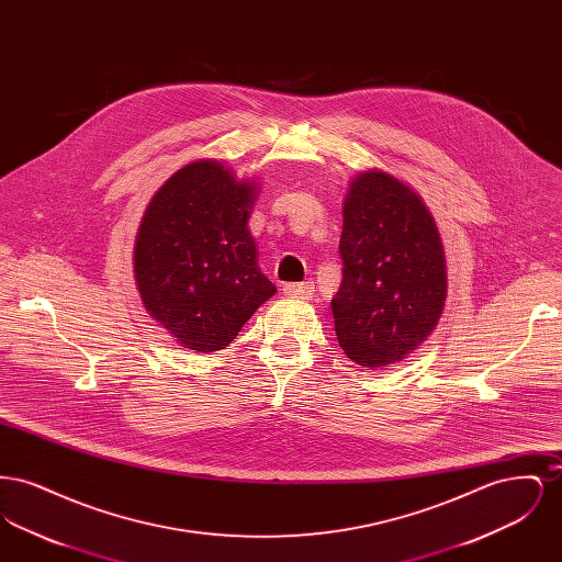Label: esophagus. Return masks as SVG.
<instances>
[{
  "label": "esophagus",
  "instance_id": "1",
  "mask_svg": "<svg viewBox=\"0 0 562 562\" xmlns=\"http://www.w3.org/2000/svg\"><path fill=\"white\" fill-rule=\"evenodd\" d=\"M284 293L299 299H312L314 296V282H296V284H284Z\"/></svg>",
  "mask_w": 562,
  "mask_h": 562
}]
</instances>
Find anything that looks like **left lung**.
<instances>
[{
  "label": "left lung",
  "instance_id": "left-lung-1",
  "mask_svg": "<svg viewBox=\"0 0 562 562\" xmlns=\"http://www.w3.org/2000/svg\"><path fill=\"white\" fill-rule=\"evenodd\" d=\"M344 280L330 301L351 362L379 371L419 348L442 316L447 259L424 200L369 168L349 181L339 241Z\"/></svg>",
  "mask_w": 562,
  "mask_h": 562
}]
</instances>
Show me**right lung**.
I'll use <instances>...</instances> for the list:
<instances>
[{"label": "right lung", "instance_id": "add662e5", "mask_svg": "<svg viewBox=\"0 0 562 562\" xmlns=\"http://www.w3.org/2000/svg\"><path fill=\"white\" fill-rule=\"evenodd\" d=\"M257 195L252 179L202 158L179 168L147 204L134 280L147 314L179 346L198 353L229 346L276 294L248 229Z\"/></svg>", "mask_w": 562, "mask_h": 562}]
</instances>
